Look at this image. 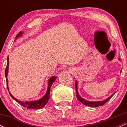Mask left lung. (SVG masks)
<instances>
[{
  "label": "left lung",
  "instance_id": "8db88e82",
  "mask_svg": "<svg viewBox=\"0 0 127 127\" xmlns=\"http://www.w3.org/2000/svg\"><path fill=\"white\" fill-rule=\"evenodd\" d=\"M119 60H120L119 59ZM75 87H76V96L78 100H79V101H81L83 104H84V105H86L87 106H90V107H98V106H103V104H104L106 103H107V102L109 101V99L111 98L112 96L116 93V92H115V93H113L112 95H110L109 98H106L104 100H103V101H88V100H85L84 98H83L82 97H81L79 94L78 91V82H77V81H76L75 82Z\"/></svg>",
  "mask_w": 127,
  "mask_h": 127
}]
</instances>
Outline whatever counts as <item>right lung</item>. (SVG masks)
<instances>
[{
	"label": "right lung",
	"mask_w": 127,
	"mask_h": 127,
	"mask_svg": "<svg viewBox=\"0 0 127 127\" xmlns=\"http://www.w3.org/2000/svg\"><path fill=\"white\" fill-rule=\"evenodd\" d=\"M23 35V33L22 32H20L17 36H16L15 39H18L19 37H21ZM8 66H9V57H8V63H7V65L6 67L5 70V77L6 79V84H7V87H8V90L9 91V87H8ZM57 77L56 76H52L49 79L48 81V89L47 91H46V94H45L44 96L42 97L41 98H40L39 100H35V101H20V100H17V98H15V97L13 96L11 93H9L10 95L11 96L12 98H14L16 101L18 102V103H20L21 106H23V107H25L26 108L29 109H40L42 108L43 107H44L45 104L48 103V101L49 98V94H50V90L51 88V86L52 85L54 81L56 79Z\"/></svg>",
	"instance_id": "add662e5"
}]
</instances>
